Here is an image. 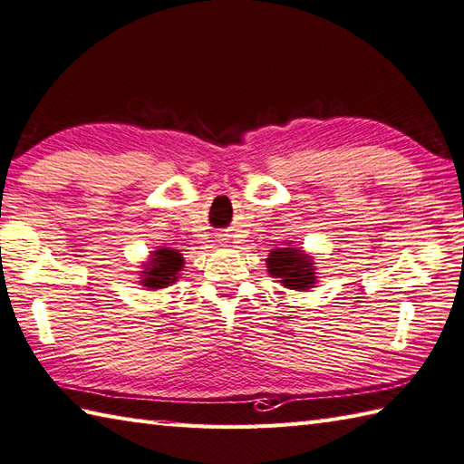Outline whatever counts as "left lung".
Here are the masks:
<instances>
[{"label": "left lung", "mask_w": 464, "mask_h": 464, "mask_svg": "<svg viewBox=\"0 0 464 464\" xmlns=\"http://www.w3.org/2000/svg\"><path fill=\"white\" fill-rule=\"evenodd\" d=\"M266 268L272 278H278L280 285L290 290L306 292L314 288L318 280L314 260L302 248H295L292 242L268 254Z\"/></svg>", "instance_id": "left-lung-1"}]
</instances>
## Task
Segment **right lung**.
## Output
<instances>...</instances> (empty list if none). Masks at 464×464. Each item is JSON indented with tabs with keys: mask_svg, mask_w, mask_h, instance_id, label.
I'll list each match as a JSON object with an SVG mask.
<instances>
[{
	"mask_svg": "<svg viewBox=\"0 0 464 464\" xmlns=\"http://www.w3.org/2000/svg\"><path fill=\"white\" fill-rule=\"evenodd\" d=\"M184 268V256L174 248H158L150 252L148 262L141 264L140 286L146 290H160L172 286Z\"/></svg>",
	"mask_w": 464,
	"mask_h": 464,
	"instance_id": "1",
	"label": "right lung"
}]
</instances>
